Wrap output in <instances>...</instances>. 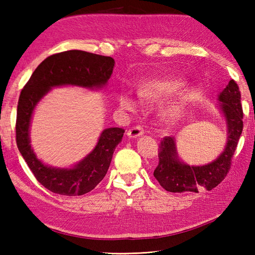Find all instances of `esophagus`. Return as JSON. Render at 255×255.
I'll return each mask as SVG.
<instances>
[{
	"mask_svg": "<svg viewBox=\"0 0 255 255\" xmlns=\"http://www.w3.org/2000/svg\"><path fill=\"white\" fill-rule=\"evenodd\" d=\"M142 134H143V129L139 126L132 127L131 129H129V130L127 131V136L131 139L142 136Z\"/></svg>",
	"mask_w": 255,
	"mask_h": 255,
	"instance_id": "esophagus-1",
	"label": "esophagus"
}]
</instances>
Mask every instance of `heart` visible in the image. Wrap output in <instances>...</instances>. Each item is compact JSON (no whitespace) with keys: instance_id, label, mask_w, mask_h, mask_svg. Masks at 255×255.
<instances>
[{"instance_id":"1","label":"heart","mask_w":255,"mask_h":255,"mask_svg":"<svg viewBox=\"0 0 255 255\" xmlns=\"http://www.w3.org/2000/svg\"><path fill=\"white\" fill-rule=\"evenodd\" d=\"M185 82L177 77H162L145 81L139 86V97L144 102H158L171 96L177 91H180ZM119 105L124 111L133 112L137 110L138 103L133 99L131 94L123 93L119 96ZM184 108V102L182 100H175L166 103L161 108V116L166 121H173L181 115Z\"/></svg>"}]
</instances>
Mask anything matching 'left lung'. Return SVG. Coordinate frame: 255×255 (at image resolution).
Returning <instances> with one entry per match:
<instances>
[{"label":"left lung","mask_w":255,"mask_h":255,"mask_svg":"<svg viewBox=\"0 0 255 255\" xmlns=\"http://www.w3.org/2000/svg\"><path fill=\"white\" fill-rule=\"evenodd\" d=\"M218 101L217 106L226 121L227 142L223 152L210 163L204 165L184 163L178 156L174 137H165L161 141L159 164L153 175L167 192L198 193L199 187L210 191L226 177L243 129L241 94L234 80H230L228 85L220 92Z\"/></svg>","instance_id":"left-lung-1"}]
</instances>
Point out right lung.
<instances>
[{
  "instance_id": "1",
  "label": "right lung",
  "mask_w": 255,
  "mask_h": 255,
  "mask_svg": "<svg viewBox=\"0 0 255 255\" xmlns=\"http://www.w3.org/2000/svg\"><path fill=\"white\" fill-rule=\"evenodd\" d=\"M115 60L112 57L82 50H69L45 59L36 68L21 90L16 117V143L32 174L42 186L52 193L80 196L91 192L106 175L113 153L122 141L125 130L106 128L102 131L95 148L71 167L45 164L37 158L30 144V124L38 103L52 88L80 86L101 90L107 84Z\"/></svg>"
}]
</instances>
